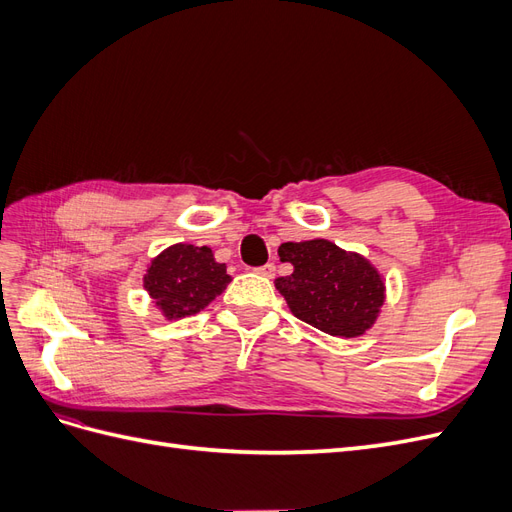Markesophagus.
Returning a JSON list of instances; mask_svg holds the SVG:
<instances>
[{
    "label": "esophagus",
    "instance_id": "34e87169",
    "mask_svg": "<svg viewBox=\"0 0 512 512\" xmlns=\"http://www.w3.org/2000/svg\"><path fill=\"white\" fill-rule=\"evenodd\" d=\"M254 271H256L258 275H262V277H273V275H275V265H273V262H267V265L256 267Z\"/></svg>",
    "mask_w": 512,
    "mask_h": 512
}]
</instances>
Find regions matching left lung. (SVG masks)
<instances>
[{"label":"left lung","instance_id":"1","mask_svg":"<svg viewBox=\"0 0 512 512\" xmlns=\"http://www.w3.org/2000/svg\"><path fill=\"white\" fill-rule=\"evenodd\" d=\"M277 254L294 271L277 277L275 288L299 320L335 337L363 335L376 322L384 284L365 258L324 239L282 243Z\"/></svg>","mask_w":512,"mask_h":512}]
</instances>
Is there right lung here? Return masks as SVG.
Returning <instances> with one entry per match:
<instances>
[{"label":"right lung","mask_w":512,"mask_h":512,"mask_svg":"<svg viewBox=\"0 0 512 512\" xmlns=\"http://www.w3.org/2000/svg\"><path fill=\"white\" fill-rule=\"evenodd\" d=\"M230 275L215 262L211 247L177 243L151 260L145 290L168 320L203 312L226 290Z\"/></svg>","instance_id":"right-lung-1"}]
</instances>
